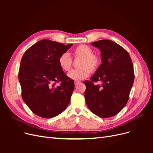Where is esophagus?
Masks as SVG:
<instances>
[{"mask_svg":"<svg viewBox=\"0 0 153 153\" xmlns=\"http://www.w3.org/2000/svg\"><path fill=\"white\" fill-rule=\"evenodd\" d=\"M80 82H79V81H75V85H76L78 84H80Z\"/></svg>","mask_w":153,"mask_h":153,"instance_id":"esophagus-1","label":"esophagus"}]
</instances>
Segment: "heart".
Returning <instances> with one entry per match:
<instances>
[{
	"label": "heart",
	"instance_id": "b5f03b06",
	"mask_svg": "<svg viewBox=\"0 0 153 153\" xmlns=\"http://www.w3.org/2000/svg\"><path fill=\"white\" fill-rule=\"evenodd\" d=\"M73 56L80 59L78 62L76 69H73L68 73V76L73 80H81L89 76L90 71L93 72L98 68L100 64V59L96 55L93 54V50L91 48L85 45L78 46L74 49ZM59 66L62 70L67 71L70 69L72 65V59L67 53L60 55L58 59Z\"/></svg>",
	"mask_w": 153,
	"mask_h": 153
}]
</instances>
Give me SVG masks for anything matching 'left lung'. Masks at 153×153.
Instances as JSON below:
<instances>
[{
    "label": "left lung",
    "instance_id": "left-lung-1",
    "mask_svg": "<svg viewBox=\"0 0 153 153\" xmlns=\"http://www.w3.org/2000/svg\"><path fill=\"white\" fill-rule=\"evenodd\" d=\"M101 52V64L86 86L84 96L91 112L98 117L114 116L126 105L134 82L133 63L127 51L108 39L91 44ZM100 81L101 85L94 82Z\"/></svg>",
    "mask_w": 153,
    "mask_h": 153
}]
</instances>
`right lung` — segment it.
<instances>
[{
    "label": "right lung",
    "mask_w": 153,
    "mask_h": 153,
    "mask_svg": "<svg viewBox=\"0 0 153 153\" xmlns=\"http://www.w3.org/2000/svg\"><path fill=\"white\" fill-rule=\"evenodd\" d=\"M72 45L43 39L31 46L23 55L18 73L22 96L38 116H57L69 103L75 84L59 66L58 59ZM58 81L61 84L55 86Z\"/></svg>",
    "instance_id": "right-lung-1"
}]
</instances>
